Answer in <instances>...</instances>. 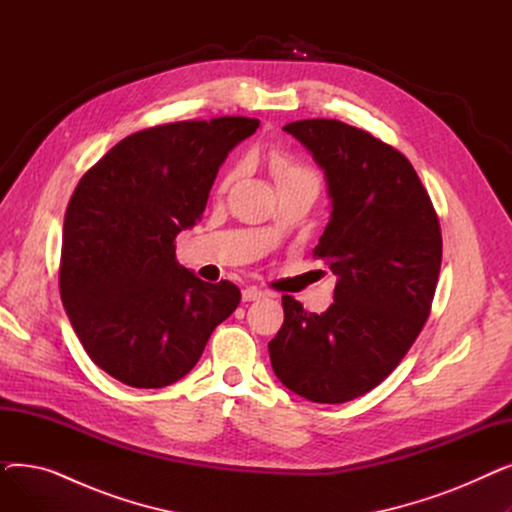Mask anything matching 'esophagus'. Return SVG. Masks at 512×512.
<instances>
[{"instance_id": "obj_1", "label": "esophagus", "mask_w": 512, "mask_h": 512, "mask_svg": "<svg viewBox=\"0 0 512 512\" xmlns=\"http://www.w3.org/2000/svg\"><path fill=\"white\" fill-rule=\"evenodd\" d=\"M263 297H265V292L259 290V288H255V286H249V288L242 290V301H245V303L259 301V299H263Z\"/></svg>"}]
</instances>
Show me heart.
I'll return each instance as SVG.
<instances>
[{
  "label": "heart",
  "mask_w": 512,
  "mask_h": 512,
  "mask_svg": "<svg viewBox=\"0 0 512 512\" xmlns=\"http://www.w3.org/2000/svg\"><path fill=\"white\" fill-rule=\"evenodd\" d=\"M245 168H247V161H238L236 166H232L226 172L224 180H222V188H228L242 172H245ZM272 168H274V174L280 182V188L282 186H301L303 184V186H311V188H315V191H319V186H321L319 172L315 168L303 164V161H299V159L276 157L272 161Z\"/></svg>",
  "instance_id": "obj_1"
}]
</instances>
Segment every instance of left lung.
Instances as JSON below:
<instances>
[{
  "instance_id": "left-lung-1",
  "label": "left lung",
  "mask_w": 512,
  "mask_h": 512,
  "mask_svg": "<svg viewBox=\"0 0 512 512\" xmlns=\"http://www.w3.org/2000/svg\"><path fill=\"white\" fill-rule=\"evenodd\" d=\"M284 130L326 172L332 218L313 257L338 282L321 315L284 294V324L267 348L288 390L338 405L380 386L423 330L442 265L440 220L411 161L367 130L326 118Z\"/></svg>"
}]
</instances>
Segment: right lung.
Returning <instances> with one entry per match:
<instances>
[{
  "mask_svg": "<svg viewBox=\"0 0 512 512\" xmlns=\"http://www.w3.org/2000/svg\"><path fill=\"white\" fill-rule=\"evenodd\" d=\"M259 120L222 116L134 132L78 180L60 259V294L91 361L132 388L191 371L240 303L176 261L174 240L205 211L226 155Z\"/></svg>",
  "mask_w": 512,
  "mask_h": 512,
  "instance_id": "1",
  "label": "right lung"
}]
</instances>
